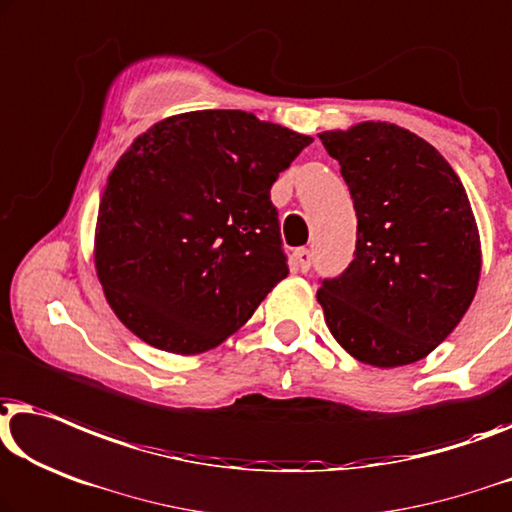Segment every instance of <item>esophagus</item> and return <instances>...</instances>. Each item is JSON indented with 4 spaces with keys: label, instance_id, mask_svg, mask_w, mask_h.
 Instances as JSON below:
<instances>
[{
    "label": "esophagus",
    "instance_id": "1",
    "mask_svg": "<svg viewBox=\"0 0 512 512\" xmlns=\"http://www.w3.org/2000/svg\"><path fill=\"white\" fill-rule=\"evenodd\" d=\"M291 261H293V268L295 270L307 272L309 265H311V251L309 249H295L293 256H291Z\"/></svg>",
    "mask_w": 512,
    "mask_h": 512
}]
</instances>
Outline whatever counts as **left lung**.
Instances as JSON below:
<instances>
[{
  "label": "left lung",
  "mask_w": 512,
  "mask_h": 512,
  "mask_svg": "<svg viewBox=\"0 0 512 512\" xmlns=\"http://www.w3.org/2000/svg\"><path fill=\"white\" fill-rule=\"evenodd\" d=\"M358 214L355 258L318 288L332 337L390 369L427 358L476 295L483 251L469 196L427 140L390 122L318 133Z\"/></svg>",
  "instance_id": "1"
}]
</instances>
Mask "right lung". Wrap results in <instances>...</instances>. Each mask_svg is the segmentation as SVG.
I'll return each instance as SVG.
<instances>
[{"label":"right lung","mask_w":512,"mask_h":512,"mask_svg":"<svg viewBox=\"0 0 512 512\" xmlns=\"http://www.w3.org/2000/svg\"><path fill=\"white\" fill-rule=\"evenodd\" d=\"M311 140L244 110L170 115L133 140L94 231L96 277L133 335L196 355L249 321L288 274L270 187Z\"/></svg>","instance_id":"right-lung-1"}]
</instances>
